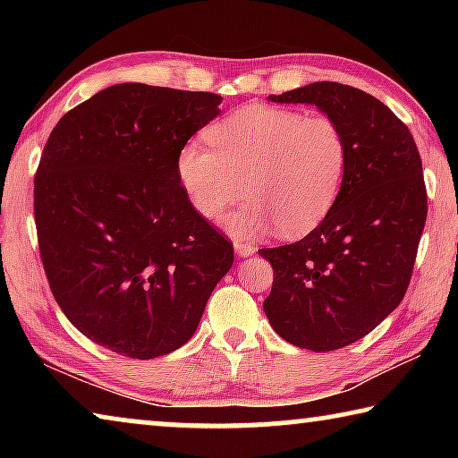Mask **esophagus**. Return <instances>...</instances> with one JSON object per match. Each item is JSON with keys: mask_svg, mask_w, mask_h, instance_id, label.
<instances>
[{"mask_svg": "<svg viewBox=\"0 0 458 458\" xmlns=\"http://www.w3.org/2000/svg\"><path fill=\"white\" fill-rule=\"evenodd\" d=\"M234 250L238 257H252V254L257 252V248L250 242H244V240H234Z\"/></svg>", "mask_w": 458, "mask_h": 458, "instance_id": "esophagus-1", "label": "esophagus"}]
</instances>
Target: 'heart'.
Wrapping results in <instances>:
<instances>
[{"label":"heart","instance_id":"1","mask_svg":"<svg viewBox=\"0 0 458 458\" xmlns=\"http://www.w3.org/2000/svg\"><path fill=\"white\" fill-rule=\"evenodd\" d=\"M208 143L188 141L177 153V177L201 218L218 220L242 193L226 226L252 236L276 226L286 238L319 226L335 204L347 172V139L327 114L248 105L208 129Z\"/></svg>","mask_w":458,"mask_h":458}]
</instances>
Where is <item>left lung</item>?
<instances>
[{"label": "left lung", "instance_id": "obj_1", "mask_svg": "<svg viewBox=\"0 0 458 458\" xmlns=\"http://www.w3.org/2000/svg\"><path fill=\"white\" fill-rule=\"evenodd\" d=\"M273 103L315 105L347 139L335 204L299 242L262 248L275 270L262 303L289 344L333 352L366 337L404 299L426 222L414 137L382 100L339 82H313Z\"/></svg>", "mask_w": 458, "mask_h": 458}]
</instances>
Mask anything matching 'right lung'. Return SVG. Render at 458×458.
I'll use <instances>...</instances> for the list:
<instances>
[{
  "label": "right lung",
  "instance_id": "right-lung-1",
  "mask_svg": "<svg viewBox=\"0 0 458 458\" xmlns=\"http://www.w3.org/2000/svg\"><path fill=\"white\" fill-rule=\"evenodd\" d=\"M220 100L114 84L68 111L44 145L34 218L50 291L82 335L114 353L151 360L182 347L234 262L175 167Z\"/></svg>",
  "mask_w": 458,
  "mask_h": 458
}]
</instances>
